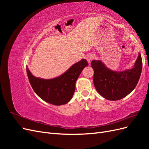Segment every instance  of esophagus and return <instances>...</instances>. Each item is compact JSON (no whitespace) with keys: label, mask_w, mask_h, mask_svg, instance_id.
<instances>
[{"label":"esophagus","mask_w":149,"mask_h":149,"mask_svg":"<svg viewBox=\"0 0 149 149\" xmlns=\"http://www.w3.org/2000/svg\"><path fill=\"white\" fill-rule=\"evenodd\" d=\"M93 58H94V56L93 55H89L86 57V60L88 61L89 64L91 63V61L93 59Z\"/></svg>","instance_id":"34e87169"}]
</instances>
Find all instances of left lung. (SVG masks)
<instances>
[{"mask_svg": "<svg viewBox=\"0 0 149 149\" xmlns=\"http://www.w3.org/2000/svg\"><path fill=\"white\" fill-rule=\"evenodd\" d=\"M93 81L98 93L111 101L123 99L136 87L141 74L142 60L139 53L137 59L131 69L122 71H112L100 60H93Z\"/></svg>", "mask_w": 149, "mask_h": 149, "instance_id": "1", "label": "left lung"}]
</instances>
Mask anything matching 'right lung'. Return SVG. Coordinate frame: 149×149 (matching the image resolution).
<instances>
[{
  "label": "right lung",
  "instance_id": "1",
  "mask_svg": "<svg viewBox=\"0 0 149 149\" xmlns=\"http://www.w3.org/2000/svg\"><path fill=\"white\" fill-rule=\"evenodd\" d=\"M88 65L87 61L82 59L61 76L48 79L35 77L28 68L26 73L33 91L42 100L53 105L60 106L68 103L73 97L76 80Z\"/></svg>",
  "mask_w": 149,
  "mask_h": 149
}]
</instances>
